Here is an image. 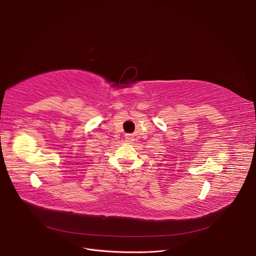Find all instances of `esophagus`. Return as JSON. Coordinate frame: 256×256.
<instances>
[{
	"label": "esophagus",
	"mask_w": 256,
	"mask_h": 256,
	"mask_svg": "<svg viewBox=\"0 0 256 256\" xmlns=\"http://www.w3.org/2000/svg\"><path fill=\"white\" fill-rule=\"evenodd\" d=\"M126 140L128 142H132V141L134 140V138L132 137V135H126Z\"/></svg>",
	"instance_id": "34e87169"
}]
</instances>
